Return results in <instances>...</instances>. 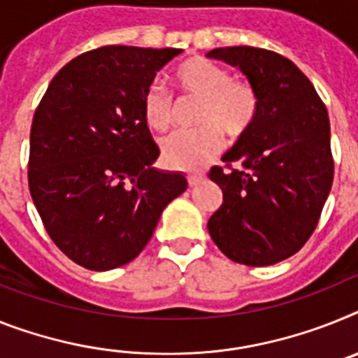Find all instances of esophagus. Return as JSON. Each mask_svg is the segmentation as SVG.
<instances>
[{"label":"esophagus","instance_id":"esophagus-1","mask_svg":"<svg viewBox=\"0 0 358 358\" xmlns=\"http://www.w3.org/2000/svg\"><path fill=\"white\" fill-rule=\"evenodd\" d=\"M202 180H203V174H200V173H193V174H189V176H187V182H189V185H191V187H194V185L200 184Z\"/></svg>","mask_w":358,"mask_h":358}]
</instances>
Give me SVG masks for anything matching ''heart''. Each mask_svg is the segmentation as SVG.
Segmentation results:
<instances>
[{"label":"heart","mask_w":358,"mask_h":358,"mask_svg":"<svg viewBox=\"0 0 358 358\" xmlns=\"http://www.w3.org/2000/svg\"><path fill=\"white\" fill-rule=\"evenodd\" d=\"M180 91L200 98L196 123L191 133H174L162 143V158L173 169H196L220 152L224 131L240 138L248 133L258 114V94L253 85L233 80L229 72L207 59H187L174 71ZM143 120L152 131H165L173 122V103L160 85L143 96Z\"/></svg>","instance_id":"heart-1"}]
</instances>
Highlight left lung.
Masks as SVG:
<instances>
[{"label": "left lung", "mask_w": 358, "mask_h": 358, "mask_svg": "<svg viewBox=\"0 0 358 358\" xmlns=\"http://www.w3.org/2000/svg\"><path fill=\"white\" fill-rule=\"evenodd\" d=\"M207 58L238 67L258 94L253 125L222 156L231 171H209L224 202L207 229L233 262L271 266L302 249L331 191L327 109L304 72L273 50L222 47Z\"/></svg>", "instance_id": "1"}]
</instances>
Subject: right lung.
<instances>
[{"label":"right lung","mask_w":358,"mask_h":358,"mask_svg":"<svg viewBox=\"0 0 358 358\" xmlns=\"http://www.w3.org/2000/svg\"><path fill=\"white\" fill-rule=\"evenodd\" d=\"M182 49L107 45L52 78L31 127L29 189L52 242L78 266L109 271L142 253L182 173L152 167L143 120L156 72Z\"/></svg>","instance_id":"obj_1"}]
</instances>
